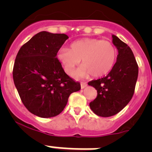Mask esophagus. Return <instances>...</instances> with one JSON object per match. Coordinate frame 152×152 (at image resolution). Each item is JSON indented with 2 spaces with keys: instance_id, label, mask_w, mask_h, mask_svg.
Here are the masks:
<instances>
[{
  "instance_id": "esophagus-1",
  "label": "esophagus",
  "mask_w": 152,
  "mask_h": 152,
  "mask_svg": "<svg viewBox=\"0 0 152 152\" xmlns=\"http://www.w3.org/2000/svg\"><path fill=\"white\" fill-rule=\"evenodd\" d=\"M87 86H88V84H87V83H85V82L80 83V88H81V89H84V88H85Z\"/></svg>"
}]
</instances>
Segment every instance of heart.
<instances>
[{"label": "heart", "instance_id": "b5f03b06", "mask_svg": "<svg viewBox=\"0 0 152 152\" xmlns=\"http://www.w3.org/2000/svg\"><path fill=\"white\" fill-rule=\"evenodd\" d=\"M67 75H72L81 60L82 66L77 76L101 77L110 72L116 63L117 52L110 42L96 38H84L70 45L69 49L62 48L57 55Z\"/></svg>", "mask_w": 152, "mask_h": 152}]
</instances>
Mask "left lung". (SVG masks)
<instances>
[{"label": "left lung", "instance_id": "1", "mask_svg": "<svg viewBox=\"0 0 152 152\" xmlns=\"http://www.w3.org/2000/svg\"><path fill=\"white\" fill-rule=\"evenodd\" d=\"M112 38L118 50L116 62L106 77L88 83L97 91V96L90 103V107L102 117L114 116L128 104L139 75V67L129 46L115 35Z\"/></svg>", "mask_w": 152, "mask_h": 152}]
</instances>
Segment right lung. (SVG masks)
<instances>
[{
  "label": "right lung",
  "mask_w": 152,
  "mask_h": 152,
  "mask_svg": "<svg viewBox=\"0 0 152 152\" xmlns=\"http://www.w3.org/2000/svg\"><path fill=\"white\" fill-rule=\"evenodd\" d=\"M66 34L42 31L24 44L16 57L13 78L23 105L42 118L62 112L70 94L80 84L68 76L57 58Z\"/></svg>",
  "instance_id": "1"
}]
</instances>
